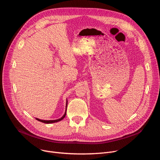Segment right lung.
<instances>
[{
    "mask_svg": "<svg viewBox=\"0 0 160 160\" xmlns=\"http://www.w3.org/2000/svg\"><path fill=\"white\" fill-rule=\"evenodd\" d=\"M67 103H66V109H67ZM66 111H67V110H65V112L64 115L62 116V117H61L60 119H56V120H49V121H46V120H41V119H38V118H36V119L38 121H40V122H44V123H46V124H50V123L62 121V120L64 118V117H65V115H66Z\"/></svg>",
    "mask_w": 160,
    "mask_h": 160,
    "instance_id": "right-lung-1",
    "label": "right lung"
}]
</instances>
